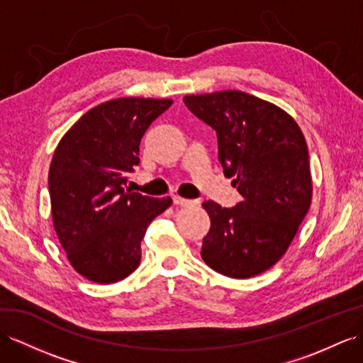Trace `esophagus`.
<instances>
[{
	"label": "esophagus",
	"mask_w": 363,
	"mask_h": 363,
	"mask_svg": "<svg viewBox=\"0 0 363 363\" xmlns=\"http://www.w3.org/2000/svg\"><path fill=\"white\" fill-rule=\"evenodd\" d=\"M173 202L176 206H181V207H189V206H198L199 201L196 199H185L182 196H178V194H174L173 196Z\"/></svg>",
	"instance_id": "1"
}]
</instances>
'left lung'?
Instances as JSON below:
<instances>
[{"label": "left lung", "mask_w": 363, "mask_h": 363, "mask_svg": "<svg viewBox=\"0 0 363 363\" xmlns=\"http://www.w3.org/2000/svg\"><path fill=\"white\" fill-rule=\"evenodd\" d=\"M184 102L216 132L219 162L242 196L233 208L202 203L211 220L203 262L235 279L261 274L285 255L311 203L302 130L281 107L245 91L187 95Z\"/></svg>", "instance_id": "8db88e82"}]
</instances>
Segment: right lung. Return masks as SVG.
Here are the masks:
<instances>
[{
  "mask_svg": "<svg viewBox=\"0 0 363 363\" xmlns=\"http://www.w3.org/2000/svg\"><path fill=\"white\" fill-rule=\"evenodd\" d=\"M172 99L118 98L82 115L53 153L52 218L69 262L96 284H115L141 262V240L172 198L125 190L139 164V144Z\"/></svg>",
  "mask_w": 363,
  "mask_h": 363,
  "instance_id": "right-lung-1",
  "label": "right lung"
}]
</instances>
